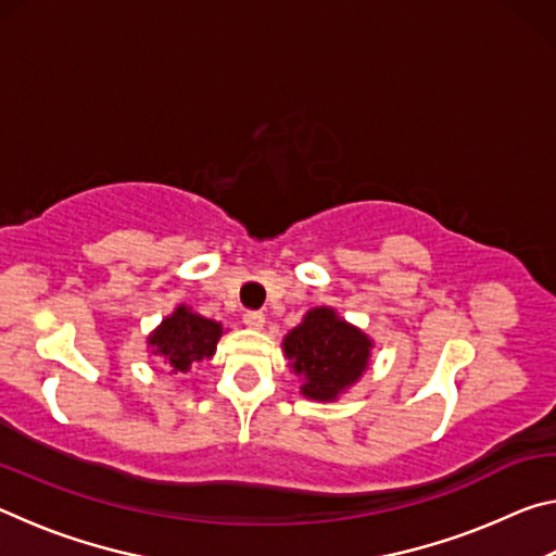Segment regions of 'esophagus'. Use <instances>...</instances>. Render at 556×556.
<instances>
[{
  "mask_svg": "<svg viewBox=\"0 0 556 556\" xmlns=\"http://www.w3.org/2000/svg\"><path fill=\"white\" fill-rule=\"evenodd\" d=\"M242 321H244V326L252 328V331H262V328H265V314L248 312L242 316Z\"/></svg>",
  "mask_w": 556,
  "mask_h": 556,
  "instance_id": "obj_1",
  "label": "esophagus"
}]
</instances>
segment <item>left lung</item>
<instances>
[{"instance_id": "left-lung-1", "label": "left lung", "mask_w": 556, "mask_h": 556, "mask_svg": "<svg viewBox=\"0 0 556 556\" xmlns=\"http://www.w3.org/2000/svg\"><path fill=\"white\" fill-rule=\"evenodd\" d=\"M299 392L314 402H336L363 378L372 357V338L338 316L333 306H316L281 341Z\"/></svg>"}]
</instances>
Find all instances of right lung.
<instances>
[{
	"instance_id": "add662e5",
	"label": "right lung",
	"mask_w": 556,
	"mask_h": 556,
	"mask_svg": "<svg viewBox=\"0 0 556 556\" xmlns=\"http://www.w3.org/2000/svg\"><path fill=\"white\" fill-rule=\"evenodd\" d=\"M223 324L178 304L147 338L149 353L176 375H188L195 365L211 361L223 336Z\"/></svg>"
}]
</instances>
